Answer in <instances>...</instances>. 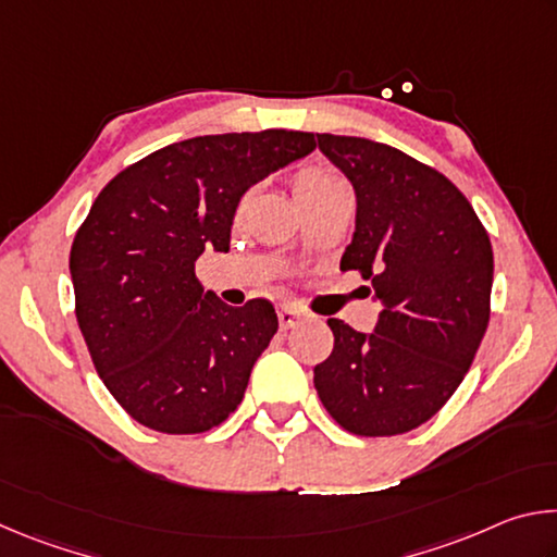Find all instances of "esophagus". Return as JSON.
<instances>
[{"label": "esophagus", "instance_id": "esophagus-1", "mask_svg": "<svg viewBox=\"0 0 557 557\" xmlns=\"http://www.w3.org/2000/svg\"><path fill=\"white\" fill-rule=\"evenodd\" d=\"M277 319H280V326H282V329H292V326H295V324L299 322L301 314L297 312L295 307L285 305V307H280V309H277Z\"/></svg>", "mask_w": 557, "mask_h": 557}]
</instances>
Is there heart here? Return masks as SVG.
Returning a JSON list of instances; mask_svg holds the SVG:
<instances>
[{"label": "heart", "mask_w": 557, "mask_h": 557, "mask_svg": "<svg viewBox=\"0 0 557 557\" xmlns=\"http://www.w3.org/2000/svg\"><path fill=\"white\" fill-rule=\"evenodd\" d=\"M338 182H342V178H338V176L332 174V172H326V169L307 166V169H301V172H297L295 182H292V188H295L297 201H305V199H309V196L324 191V188L334 186V184H338ZM245 201H248V196H245L243 203H245Z\"/></svg>", "instance_id": "1"}]
</instances>
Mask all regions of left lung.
<instances>
[{
  "mask_svg": "<svg viewBox=\"0 0 557 557\" xmlns=\"http://www.w3.org/2000/svg\"><path fill=\"white\" fill-rule=\"evenodd\" d=\"M351 182L356 231L342 270L371 280V334L329 319L332 356L314 366L329 414L354 435L391 437L428 422L465 381L488 324L494 252L465 194L400 149L317 135Z\"/></svg>",
  "mask_w": 557,
  "mask_h": 557,
  "instance_id": "8db88e82",
  "label": "left lung"
}]
</instances>
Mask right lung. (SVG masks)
Returning <instances> with one entry per match:
<instances>
[{"instance_id":"obj_1","label":"right lung","mask_w":557,"mask_h":557,"mask_svg":"<svg viewBox=\"0 0 557 557\" xmlns=\"http://www.w3.org/2000/svg\"><path fill=\"white\" fill-rule=\"evenodd\" d=\"M312 132L203 135L157 149L102 188L75 233V317L96 371L132 418L196 435L228 418L277 332L275 307H228L194 262L228 250L252 184L314 152Z\"/></svg>"}]
</instances>
